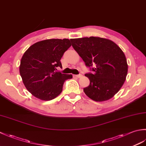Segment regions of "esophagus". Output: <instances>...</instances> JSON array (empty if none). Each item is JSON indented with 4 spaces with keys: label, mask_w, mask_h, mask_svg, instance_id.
Segmentation results:
<instances>
[{
    "label": "esophagus",
    "mask_w": 146,
    "mask_h": 146,
    "mask_svg": "<svg viewBox=\"0 0 146 146\" xmlns=\"http://www.w3.org/2000/svg\"><path fill=\"white\" fill-rule=\"evenodd\" d=\"M82 76V75H81V74H80V75H73V77H75V78H81V77Z\"/></svg>",
    "instance_id": "obj_1"
}]
</instances>
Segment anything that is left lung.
Returning a JSON list of instances; mask_svg holds the SVG:
<instances>
[{
    "mask_svg": "<svg viewBox=\"0 0 146 146\" xmlns=\"http://www.w3.org/2000/svg\"><path fill=\"white\" fill-rule=\"evenodd\" d=\"M73 48L86 66H95L94 73H86L90 85L85 94L96 102L107 101L120 90L128 71L127 59L122 49L110 39L91 36L71 39Z\"/></svg>",
    "mask_w": 146,
    "mask_h": 146,
    "instance_id": "obj_1",
    "label": "left lung"
}]
</instances>
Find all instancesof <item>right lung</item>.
<instances>
[{
  "mask_svg": "<svg viewBox=\"0 0 146 146\" xmlns=\"http://www.w3.org/2000/svg\"><path fill=\"white\" fill-rule=\"evenodd\" d=\"M71 46L68 39H50L31 46L21 58L19 73L26 89L34 97L48 101L63 90L65 80L72 75L57 72L62 67L60 60Z\"/></svg>",
  "mask_w": 146,
  "mask_h": 146,
  "instance_id": "1",
  "label": "right lung"
}]
</instances>
